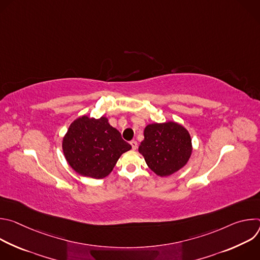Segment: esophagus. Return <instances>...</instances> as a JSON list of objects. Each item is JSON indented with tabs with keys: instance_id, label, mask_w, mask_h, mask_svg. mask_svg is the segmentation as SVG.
Segmentation results:
<instances>
[{
	"instance_id": "esophagus-1",
	"label": "esophagus",
	"mask_w": 260,
	"mask_h": 260,
	"mask_svg": "<svg viewBox=\"0 0 260 260\" xmlns=\"http://www.w3.org/2000/svg\"><path fill=\"white\" fill-rule=\"evenodd\" d=\"M131 145H132V148H133L134 150H136L137 148H138V143H137V141H135V140L131 141Z\"/></svg>"
}]
</instances>
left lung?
<instances>
[{"label": "left lung", "instance_id": "left-lung-1", "mask_svg": "<svg viewBox=\"0 0 260 260\" xmlns=\"http://www.w3.org/2000/svg\"><path fill=\"white\" fill-rule=\"evenodd\" d=\"M139 152L156 175L170 176L187 164L192 152L190 135L172 121L148 124Z\"/></svg>", "mask_w": 260, "mask_h": 260}]
</instances>
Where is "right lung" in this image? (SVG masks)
<instances>
[{
  "mask_svg": "<svg viewBox=\"0 0 260 260\" xmlns=\"http://www.w3.org/2000/svg\"><path fill=\"white\" fill-rule=\"evenodd\" d=\"M131 148L104 116L76 119L62 140L63 154L71 168L81 176L94 179L108 176L121 154Z\"/></svg>",
  "mask_w": 260,
  "mask_h": 260,
  "instance_id": "add662e5",
  "label": "right lung"
}]
</instances>
